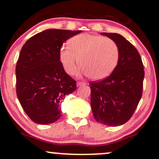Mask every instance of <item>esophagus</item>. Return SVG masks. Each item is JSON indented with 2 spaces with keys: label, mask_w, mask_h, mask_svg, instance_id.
<instances>
[{
  "label": "esophagus",
  "mask_w": 159,
  "mask_h": 159,
  "mask_svg": "<svg viewBox=\"0 0 159 159\" xmlns=\"http://www.w3.org/2000/svg\"><path fill=\"white\" fill-rule=\"evenodd\" d=\"M87 84L85 83V82H78L77 83V86L78 87H81V86H84V85H86Z\"/></svg>",
  "instance_id": "obj_1"
}]
</instances>
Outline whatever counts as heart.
<instances>
[{
  "label": "heart",
  "mask_w": 159,
  "mask_h": 159,
  "mask_svg": "<svg viewBox=\"0 0 159 159\" xmlns=\"http://www.w3.org/2000/svg\"><path fill=\"white\" fill-rule=\"evenodd\" d=\"M69 46L63 45L59 51L60 61L68 74L72 73L79 60L81 74L102 80L112 73L119 61L117 45L104 36L79 34L70 39Z\"/></svg>",
  "instance_id": "heart-1"
}]
</instances>
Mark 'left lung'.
Wrapping results in <instances>:
<instances>
[{
	"label": "left lung",
	"mask_w": 159,
	"mask_h": 159,
	"mask_svg": "<svg viewBox=\"0 0 159 159\" xmlns=\"http://www.w3.org/2000/svg\"><path fill=\"white\" fill-rule=\"evenodd\" d=\"M101 34L117 45L119 61L110 76L90 82V105L96 121L119 126L130 119L142 96L143 65L135 47L123 36L116 33Z\"/></svg>",
	"instance_id": "1"
}]
</instances>
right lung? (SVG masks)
Instances as JSON below:
<instances>
[{
  "instance_id": "right-lung-1",
  "label": "right lung",
  "mask_w": 159,
  "mask_h": 159,
  "mask_svg": "<svg viewBox=\"0 0 159 159\" xmlns=\"http://www.w3.org/2000/svg\"><path fill=\"white\" fill-rule=\"evenodd\" d=\"M81 30L48 29L30 37L20 52L16 68V93L21 107L34 123L50 124L61 116L66 95L76 90L59 59L62 45Z\"/></svg>"
}]
</instances>
